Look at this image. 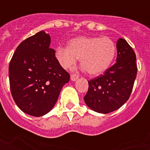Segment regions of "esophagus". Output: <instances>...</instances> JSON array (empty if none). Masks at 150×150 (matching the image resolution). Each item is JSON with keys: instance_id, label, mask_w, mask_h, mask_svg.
<instances>
[{"instance_id": "34e87169", "label": "esophagus", "mask_w": 150, "mask_h": 150, "mask_svg": "<svg viewBox=\"0 0 150 150\" xmlns=\"http://www.w3.org/2000/svg\"><path fill=\"white\" fill-rule=\"evenodd\" d=\"M79 79V75H76V74H72L71 75V80L73 82H75L77 79Z\"/></svg>"}]
</instances>
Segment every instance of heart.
<instances>
[{
	"label": "heart",
	"instance_id": "heart-1",
	"mask_svg": "<svg viewBox=\"0 0 150 150\" xmlns=\"http://www.w3.org/2000/svg\"><path fill=\"white\" fill-rule=\"evenodd\" d=\"M116 52V45L110 38L79 37L70 42L69 47L57 46L54 56L64 69L73 67L80 58L82 69L90 75H98L109 68Z\"/></svg>",
	"mask_w": 150,
	"mask_h": 150
}]
</instances>
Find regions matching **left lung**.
I'll return each instance as SVG.
<instances>
[{
    "mask_svg": "<svg viewBox=\"0 0 150 150\" xmlns=\"http://www.w3.org/2000/svg\"><path fill=\"white\" fill-rule=\"evenodd\" d=\"M116 62L104 75L88 81L85 104L96 112H112L129 100L137 77L136 54L126 40L116 42Z\"/></svg>",
    "mask_w": 150,
    "mask_h": 150,
    "instance_id": "8db88e82",
    "label": "left lung"
}]
</instances>
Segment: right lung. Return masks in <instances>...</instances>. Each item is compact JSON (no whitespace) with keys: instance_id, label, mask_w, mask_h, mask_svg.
Segmentation results:
<instances>
[{"instance_id":"add662e5","label":"right lung","mask_w":150,"mask_h":150,"mask_svg":"<svg viewBox=\"0 0 150 150\" xmlns=\"http://www.w3.org/2000/svg\"><path fill=\"white\" fill-rule=\"evenodd\" d=\"M50 46V35L40 31L18 46L9 63L12 96L18 107L30 116L49 112L70 79Z\"/></svg>"}]
</instances>
